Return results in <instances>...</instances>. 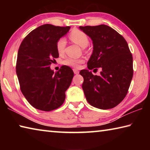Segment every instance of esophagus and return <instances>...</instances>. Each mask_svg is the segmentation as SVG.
<instances>
[{"label": "esophagus", "instance_id": "34e87169", "mask_svg": "<svg viewBox=\"0 0 150 150\" xmlns=\"http://www.w3.org/2000/svg\"><path fill=\"white\" fill-rule=\"evenodd\" d=\"M73 72H74L75 75H77V74H79V71L77 69H73Z\"/></svg>", "mask_w": 150, "mask_h": 150}]
</instances>
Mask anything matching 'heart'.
<instances>
[{
    "label": "heart",
    "mask_w": 150,
    "mask_h": 150,
    "mask_svg": "<svg viewBox=\"0 0 150 150\" xmlns=\"http://www.w3.org/2000/svg\"><path fill=\"white\" fill-rule=\"evenodd\" d=\"M70 39L75 44H78L82 48H85L87 46L89 42L87 34L80 30H75L72 32L69 35ZM66 45V40L64 38H62L57 41V50L59 54H62L64 52ZM83 63L82 59H74V58H67L63 61V64L65 65L70 66V67L77 68L79 66V64Z\"/></svg>",
    "instance_id": "obj_1"
}]
</instances>
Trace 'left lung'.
Masks as SVG:
<instances>
[{"label": "left lung", "mask_w": 150, "mask_h": 150, "mask_svg": "<svg viewBox=\"0 0 150 150\" xmlns=\"http://www.w3.org/2000/svg\"><path fill=\"white\" fill-rule=\"evenodd\" d=\"M79 29L93 41L88 69L102 70L98 76L88 69L80 71L86 99L95 108H112L126 96L133 77V58L128 45L115 30L105 24Z\"/></svg>", "instance_id": "1"}]
</instances>
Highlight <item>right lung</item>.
<instances>
[{
    "mask_svg": "<svg viewBox=\"0 0 150 150\" xmlns=\"http://www.w3.org/2000/svg\"><path fill=\"white\" fill-rule=\"evenodd\" d=\"M70 29L44 24L25 38L18 52L16 75L24 97L35 108L50 111L62 105L74 75L67 65L54 73L50 65L59 57L57 43Z\"/></svg>",
    "mask_w": 150,
    "mask_h": 150,
    "instance_id": "right-lung-1",
    "label": "right lung"
}]
</instances>
